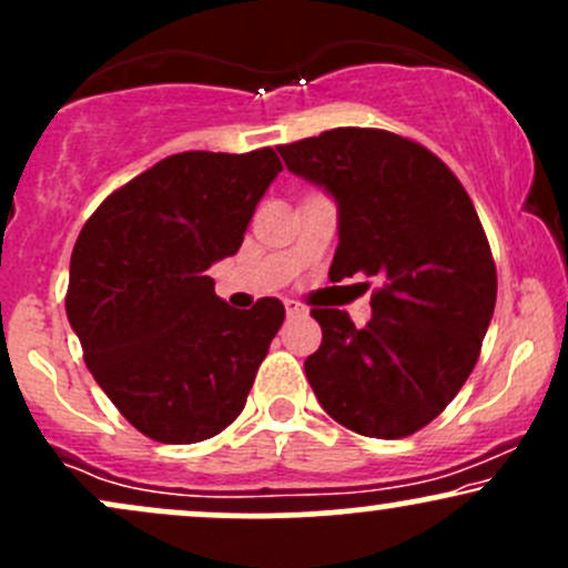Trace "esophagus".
<instances>
[{"mask_svg": "<svg viewBox=\"0 0 568 568\" xmlns=\"http://www.w3.org/2000/svg\"><path fill=\"white\" fill-rule=\"evenodd\" d=\"M285 312H288V317H298V315H304L306 310L298 302H293V298H285Z\"/></svg>", "mask_w": 568, "mask_h": 568, "instance_id": "1", "label": "esophagus"}]
</instances>
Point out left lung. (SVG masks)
Here are the masks:
<instances>
[{"mask_svg":"<svg viewBox=\"0 0 568 568\" xmlns=\"http://www.w3.org/2000/svg\"><path fill=\"white\" fill-rule=\"evenodd\" d=\"M277 152L336 200L328 277L379 280L363 328L342 310H312L323 342L304 361L306 379L352 433L414 435L473 374L497 304V266L470 194L429 149L389 130L336 128Z\"/></svg>","mask_w":568,"mask_h":568,"instance_id":"obj_1","label":"left lung"}]
</instances>
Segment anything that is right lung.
Returning a JSON list of instances; mask_svg holds the SVG:
<instances>
[{
    "instance_id": "obj_1",
    "label": "right lung",
    "mask_w": 568,
    "mask_h": 568,
    "mask_svg": "<svg viewBox=\"0 0 568 568\" xmlns=\"http://www.w3.org/2000/svg\"><path fill=\"white\" fill-rule=\"evenodd\" d=\"M280 171L270 146L171 154L109 194L77 237L69 323L93 379L146 438L200 443L245 408L285 306L234 310L207 270L240 251Z\"/></svg>"
}]
</instances>
